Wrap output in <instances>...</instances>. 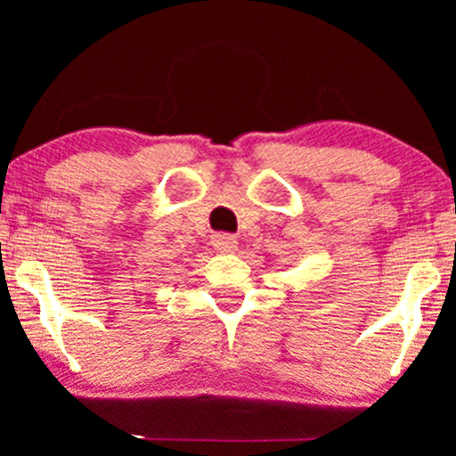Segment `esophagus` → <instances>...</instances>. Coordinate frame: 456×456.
<instances>
[{
    "label": "esophagus",
    "instance_id": "34e87169",
    "mask_svg": "<svg viewBox=\"0 0 456 456\" xmlns=\"http://www.w3.org/2000/svg\"><path fill=\"white\" fill-rule=\"evenodd\" d=\"M211 245H214L216 251L220 253H232L236 248V236L226 234V232L214 234L211 236Z\"/></svg>",
    "mask_w": 456,
    "mask_h": 456
}]
</instances>
